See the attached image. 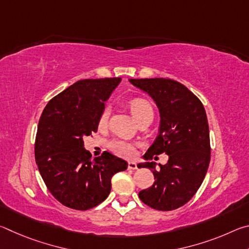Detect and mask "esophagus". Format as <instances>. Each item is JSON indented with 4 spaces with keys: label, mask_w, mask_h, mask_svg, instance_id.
I'll use <instances>...</instances> for the list:
<instances>
[{
    "label": "esophagus",
    "mask_w": 249,
    "mask_h": 249,
    "mask_svg": "<svg viewBox=\"0 0 249 249\" xmlns=\"http://www.w3.org/2000/svg\"><path fill=\"white\" fill-rule=\"evenodd\" d=\"M128 169H132V170L137 169V163L135 161H129L128 162Z\"/></svg>",
    "instance_id": "esophagus-1"
}]
</instances>
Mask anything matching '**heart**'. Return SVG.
<instances>
[{"instance_id":"b5f03b06","label":"heart","mask_w":249,"mask_h":249,"mask_svg":"<svg viewBox=\"0 0 249 249\" xmlns=\"http://www.w3.org/2000/svg\"><path fill=\"white\" fill-rule=\"evenodd\" d=\"M129 109L130 112H132V115L134 116V119L136 121L141 120L142 117L144 116L154 114L151 105L149 104V102H147V101L144 99H134L130 101ZM108 116H109V109L105 108L99 119L100 127H104V126L107 124ZM108 147L115 155L123 158H130L133 157L135 154V145L133 142H127V141L113 140L112 142H108Z\"/></svg>"}]
</instances>
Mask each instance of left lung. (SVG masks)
Returning <instances> with one entry per match:
<instances>
[{
  "instance_id": "1",
  "label": "left lung",
  "mask_w": 249,
  "mask_h": 249,
  "mask_svg": "<svg viewBox=\"0 0 249 249\" xmlns=\"http://www.w3.org/2000/svg\"><path fill=\"white\" fill-rule=\"evenodd\" d=\"M134 87L146 92L160 114L159 134L144 158L166 153L168 162L156 170L155 162H142L138 168L153 171L155 182L138 193L150 208L172 211L184 205L196 195L208 171L211 159L210 132L203 104L178 81L165 78L129 79Z\"/></svg>"
}]
</instances>
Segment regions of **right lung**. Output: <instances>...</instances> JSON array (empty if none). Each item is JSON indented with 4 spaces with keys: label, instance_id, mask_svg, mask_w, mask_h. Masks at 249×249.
Instances as JSON below:
<instances>
[{
    "label": "right lung",
    "instance_id": "obj_1",
    "mask_svg": "<svg viewBox=\"0 0 249 249\" xmlns=\"http://www.w3.org/2000/svg\"><path fill=\"white\" fill-rule=\"evenodd\" d=\"M121 78L84 79L73 83L46 105L35 142V159L46 187L61 204L86 211L103 202L111 179L127 162L104 151L92 158L83 138L96 132L104 102Z\"/></svg>",
    "mask_w": 249,
    "mask_h": 249
}]
</instances>
